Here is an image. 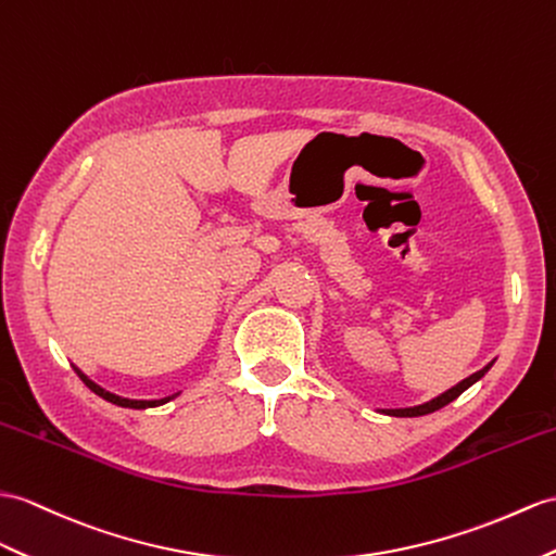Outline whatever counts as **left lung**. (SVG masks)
Returning a JSON list of instances; mask_svg holds the SVG:
<instances>
[{
    "mask_svg": "<svg viewBox=\"0 0 556 556\" xmlns=\"http://www.w3.org/2000/svg\"><path fill=\"white\" fill-rule=\"evenodd\" d=\"M493 365V363H491ZM491 365H485L483 370H479V372H473V375H469L467 380H463L459 384H455L453 389H448L445 391V394H441L439 399H434V401H429V403H422V405H415V408H399V410H387V415H394V417H419V415H429V413H434V410H439V408H443V405H448L451 401H455L459 394H463L465 389H469L473 382L477 380H481V377L485 375V370L491 368Z\"/></svg>",
    "mask_w": 556,
    "mask_h": 556,
    "instance_id": "left-lung-1",
    "label": "left lung"
}]
</instances>
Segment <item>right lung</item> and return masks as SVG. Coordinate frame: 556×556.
<instances>
[{"label":"right lung","mask_w":556,"mask_h":556,"mask_svg":"<svg viewBox=\"0 0 556 556\" xmlns=\"http://www.w3.org/2000/svg\"><path fill=\"white\" fill-rule=\"evenodd\" d=\"M75 372L79 375V380H83L93 394L97 396H101V399H105V401H111V403H115V405H122V408H134V410H143V408H155V405H162V403H167L169 399H160V401H131V399H122V396H115V394H111V391H105V389H101L99 384H93L87 375H83L79 372L77 368H75Z\"/></svg>","instance_id":"1"}]
</instances>
